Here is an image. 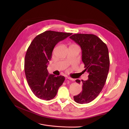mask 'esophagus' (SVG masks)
Wrapping results in <instances>:
<instances>
[{
    "label": "esophagus",
    "instance_id": "1",
    "mask_svg": "<svg viewBox=\"0 0 129 129\" xmlns=\"http://www.w3.org/2000/svg\"><path fill=\"white\" fill-rule=\"evenodd\" d=\"M67 79H69V80H72V81L74 80V79L73 78H71V77H67Z\"/></svg>",
    "mask_w": 129,
    "mask_h": 129
}]
</instances>
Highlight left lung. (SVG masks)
<instances>
[{
	"label": "left lung",
	"mask_w": 129,
	"mask_h": 129,
	"mask_svg": "<svg viewBox=\"0 0 129 129\" xmlns=\"http://www.w3.org/2000/svg\"><path fill=\"white\" fill-rule=\"evenodd\" d=\"M70 38L80 46L84 72L88 74V79L82 80V91L74 99L78 104H88L99 95L105 86L109 70V52L107 45L96 35L77 33ZM76 82L80 84V80Z\"/></svg>",
	"instance_id": "1"
}]
</instances>
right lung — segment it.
I'll return each instance as SVG.
<instances>
[{"label": "right lung", "mask_w": 129, "mask_h": 129, "mask_svg": "<svg viewBox=\"0 0 129 129\" xmlns=\"http://www.w3.org/2000/svg\"><path fill=\"white\" fill-rule=\"evenodd\" d=\"M72 35L46 31L38 35L29 45L25 56L24 72L30 89L38 98L44 100L53 99L63 84L64 76L49 75L47 64L52 57L54 46Z\"/></svg>", "instance_id": "obj_1"}]
</instances>
